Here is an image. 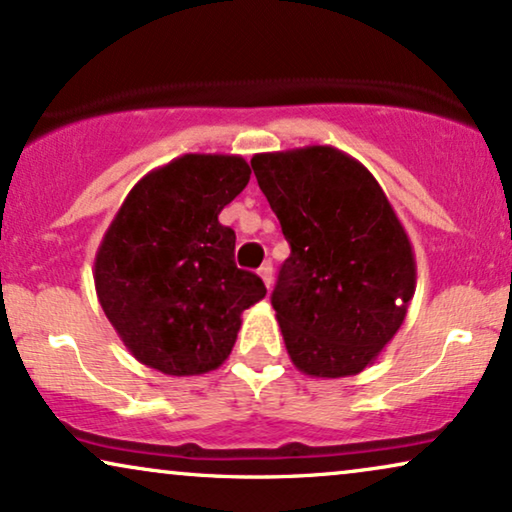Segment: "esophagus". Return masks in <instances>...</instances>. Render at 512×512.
<instances>
[{
    "label": "esophagus",
    "mask_w": 512,
    "mask_h": 512,
    "mask_svg": "<svg viewBox=\"0 0 512 512\" xmlns=\"http://www.w3.org/2000/svg\"><path fill=\"white\" fill-rule=\"evenodd\" d=\"M258 275H261V280L265 287H272V263H263L261 268H258Z\"/></svg>",
    "instance_id": "obj_1"
}]
</instances>
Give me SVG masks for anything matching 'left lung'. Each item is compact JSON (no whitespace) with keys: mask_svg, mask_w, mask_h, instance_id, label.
Wrapping results in <instances>:
<instances>
[{"mask_svg":"<svg viewBox=\"0 0 512 512\" xmlns=\"http://www.w3.org/2000/svg\"><path fill=\"white\" fill-rule=\"evenodd\" d=\"M251 167L291 247L272 291L291 362L313 378L360 374L414 298L407 230L371 171L331 145L261 152Z\"/></svg>","mask_w":512,"mask_h":512,"instance_id":"8db88e82","label":"left lung"}]
</instances>
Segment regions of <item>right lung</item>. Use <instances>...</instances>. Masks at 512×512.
<instances>
[{"label": "right lung", "instance_id": "1", "mask_svg": "<svg viewBox=\"0 0 512 512\" xmlns=\"http://www.w3.org/2000/svg\"><path fill=\"white\" fill-rule=\"evenodd\" d=\"M240 155H183L145 174L105 230L96 296L131 355L167 376H199L228 360L242 313L265 296L235 265V230L218 221L247 188Z\"/></svg>", "mask_w": 512, "mask_h": 512}]
</instances>
